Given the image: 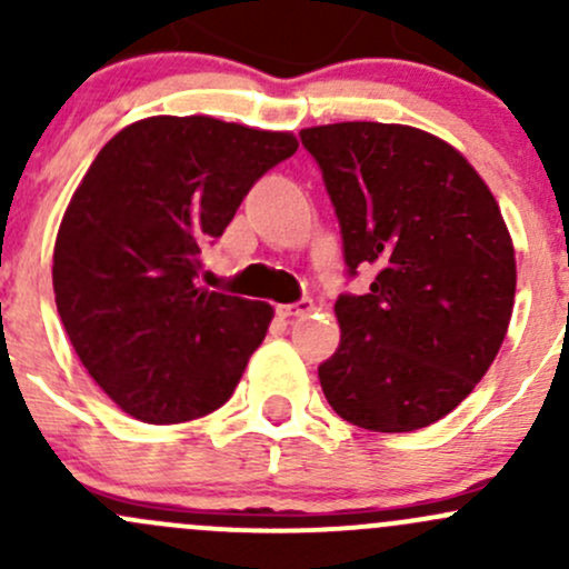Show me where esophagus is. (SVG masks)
I'll return each mask as SVG.
<instances>
[{"label":"esophagus","instance_id":"34e87169","mask_svg":"<svg viewBox=\"0 0 569 569\" xmlns=\"http://www.w3.org/2000/svg\"><path fill=\"white\" fill-rule=\"evenodd\" d=\"M313 311V302L311 300H300V302H291V306H278V317L291 319V317H308Z\"/></svg>","mask_w":569,"mask_h":569}]
</instances>
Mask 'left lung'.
Segmentation results:
<instances>
[{
    "mask_svg": "<svg viewBox=\"0 0 569 569\" xmlns=\"http://www.w3.org/2000/svg\"><path fill=\"white\" fill-rule=\"evenodd\" d=\"M341 226L343 263L377 272L341 295V343L319 382L343 421L412 432L487 375L515 306V248L496 198L449 142L399 123L302 129Z\"/></svg>",
    "mask_w": 569,
    "mask_h": 569,
    "instance_id": "obj_1",
    "label": "left lung"
}]
</instances>
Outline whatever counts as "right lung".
Segmentation results:
<instances>
[{
    "mask_svg": "<svg viewBox=\"0 0 569 569\" xmlns=\"http://www.w3.org/2000/svg\"><path fill=\"white\" fill-rule=\"evenodd\" d=\"M297 151L289 131L157 114L112 137L68 203L54 300L79 360L146 423H181L231 399L272 306L198 289L200 250Z\"/></svg>",
    "mask_w": 569,
    "mask_h": 569,
    "instance_id": "add662e5",
    "label": "right lung"
}]
</instances>
